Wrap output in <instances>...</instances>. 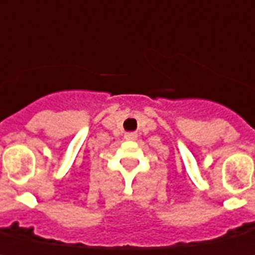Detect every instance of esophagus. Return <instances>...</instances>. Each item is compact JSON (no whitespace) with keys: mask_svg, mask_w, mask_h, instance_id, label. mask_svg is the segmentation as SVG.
Returning <instances> with one entry per match:
<instances>
[{"mask_svg":"<svg viewBox=\"0 0 255 255\" xmlns=\"http://www.w3.org/2000/svg\"><path fill=\"white\" fill-rule=\"evenodd\" d=\"M136 136L138 135H136L135 132H128V134H125L126 140H135Z\"/></svg>","mask_w":255,"mask_h":255,"instance_id":"obj_1","label":"esophagus"}]
</instances>
